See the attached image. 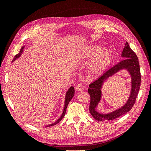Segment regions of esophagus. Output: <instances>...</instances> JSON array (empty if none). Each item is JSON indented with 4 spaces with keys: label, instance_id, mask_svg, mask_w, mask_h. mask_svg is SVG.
Masks as SVG:
<instances>
[{
    "label": "esophagus",
    "instance_id": "obj_1",
    "mask_svg": "<svg viewBox=\"0 0 151 151\" xmlns=\"http://www.w3.org/2000/svg\"><path fill=\"white\" fill-rule=\"evenodd\" d=\"M83 89H84V85L81 83L79 84L76 87V89L77 91H82Z\"/></svg>",
    "mask_w": 151,
    "mask_h": 151
}]
</instances>
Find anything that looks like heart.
Segmentation results:
<instances>
[{
    "label": "heart",
    "instance_id": "obj_1",
    "mask_svg": "<svg viewBox=\"0 0 151 151\" xmlns=\"http://www.w3.org/2000/svg\"><path fill=\"white\" fill-rule=\"evenodd\" d=\"M100 50V47L98 45L91 47L88 52L86 53V57H91L98 53ZM111 53L107 48L101 50L95 58L93 65H92V70L94 72H98L106 68L110 62Z\"/></svg>",
    "mask_w": 151,
    "mask_h": 151
}]
</instances>
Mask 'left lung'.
<instances>
[{
    "mask_svg": "<svg viewBox=\"0 0 151 151\" xmlns=\"http://www.w3.org/2000/svg\"><path fill=\"white\" fill-rule=\"evenodd\" d=\"M122 57L124 58L116 65L113 66L105 72L99 78L89 84L88 93L91 97L89 111L92 116L98 121L112 120L129 112L133 107L139 91L141 76L139 59L135 53L131 49L129 43L126 42L123 50ZM127 69L132 77V89L130 97L126 104L122 108L108 114H101L95 110L101 97V89L104 82L108 77L120 70Z\"/></svg>",
    "mask_w": 151,
    "mask_h": 151,
    "instance_id": "8db88e82",
    "label": "left lung"
}]
</instances>
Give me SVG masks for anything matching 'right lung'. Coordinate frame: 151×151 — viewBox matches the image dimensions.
Returning <instances> with one entry per match:
<instances>
[{
	"label": "right lung",
	"instance_id": "1",
	"mask_svg": "<svg viewBox=\"0 0 151 151\" xmlns=\"http://www.w3.org/2000/svg\"><path fill=\"white\" fill-rule=\"evenodd\" d=\"M24 47H21V50H20L19 52L16 55H15L14 58V59L12 60V62H14V60H16V58H19V57H20V55H21V53H22V52H23V49H24ZM74 92H75V91H74V87L71 86L70 88H69V89H68V90L67 91V94H66V96H65V106H64V108H63V113H62V116L60 117V118H58V120H57L55 122L53 123H52V124H51V125H48L47 127H51V126H53V125H56V124H57V123H58V122H60L62 120V118H63V116H65V115L66 109H67V106H68V104L69 103V102L70 101V100L72 99V98H73V96H74Z\"/></svg>",
	"mask_w": 151,
	"mask_h": 151
}]
</instances>
